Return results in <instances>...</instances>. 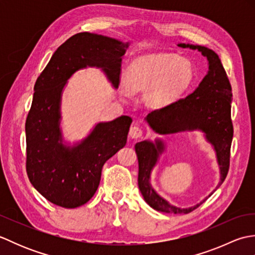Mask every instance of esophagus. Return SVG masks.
I'll return each instance as SVG.
<instances>
[{"label": "esophagus", "instance_id": "1", "mask_svg": "<svg viewBox=\"0 0 255 255\" xmlns=\"http://www.w3.org/2000/svg\"><path fill=\"white\" fill-rule=\"evenodd\" d=\"M142 130L141 128H139L137 126H133L130 128V130H129V137L132 138V139H139L142 137Z\"/></svg>", "mask_w": 255, "mask_h": 255}]
</instances>
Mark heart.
I'll return each instance as SVG.
<instances>
[{
	"label": "heart",
	"mask_w": 255,
	"mask_h": 255,
	"mask_svg": "<svg viewBox=\"0 0 255 255\" xmlns=\"http://www.w3.org/2000/svg\"><path fill=\"white\" fill-rule=\"evenodd\" d=\"M192 64L174 53H153L133 60L126 72L127 84L134 92L147 91L152 108H164L176 101L191 85Z\"/></svg>",
	"instance_id": "1"
}]
</instances>
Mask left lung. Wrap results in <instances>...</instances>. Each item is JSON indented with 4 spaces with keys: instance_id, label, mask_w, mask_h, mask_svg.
Listing matches in <instances>:
<instances>
[{
    "instance_id": "1",
    "label": "left lung",
    "mask_w": 255,
    "mask_h": 255,
    "mask_svg": "<svg viewBox=\"0 0 255 255\" xmlns=\"http://www.w3.org/2000/svg\"><path fill=\"white\" fill-rule=\"evenodd\" d=\"M177 46L202 52L207 58L208 72L193 93L164 108L151 112L145 117V122L159 134L193 130L204 132L206 140L214 147L219 165L220 181L216 187L217 189L228 174L230 147L234 137L231 85L223 63L215 51L198 45L177 44ZM134 149L139 163L138 186L145 202L153 209L167 214H188L205 202L206 199L192 207L180 208L171 205L154 191L150 177L160 155L165 150L163 140L155 139L154 142L143 140L136 143Z\"/></svg>"
}]
</instances>
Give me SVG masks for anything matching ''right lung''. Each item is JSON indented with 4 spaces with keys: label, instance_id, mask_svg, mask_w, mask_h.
Masks as SVG:
<instances>
[{
    "label": "right lung",
    "instance_id": "add662e5",
    "mask_svg": "<svg viewBox=\"0 0 255 255\" xmlns=\"http://www.w3.org/2000/svg\"><path fill=\"white\" fill-rule=\"evenodd\" d=\"M129 42L79 32L58 48L34 86L26 119V171L30 183L52 204L77 208L93 197L102 167L125 147L132 119L121 116L95 125L88 136L70 145L63 141L61 97L68 80L81 69H102L117 89L122 57Z\"/></svg>",
    "mask_w": 255,
    "mask_h": 255
}]
</instances>
